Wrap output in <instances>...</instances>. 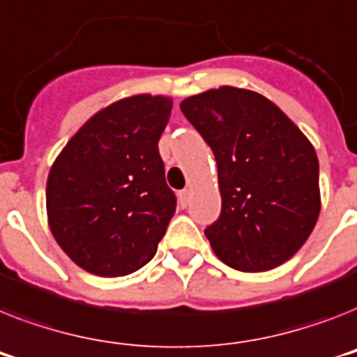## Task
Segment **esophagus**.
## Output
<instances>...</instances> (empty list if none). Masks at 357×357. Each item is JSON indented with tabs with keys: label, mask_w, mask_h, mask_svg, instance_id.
<instances>
[{
	"label": "esophagus",
	"mask_w": 357,
	"mask_h": 357,
	"mask_svg": "<svg viewBox=\"0 0 357 357\" xmlns=\"http://www.w3.org/2000/svg\"><path fill=\"white\" fill-rule=\"evenodd\" d=\"M188 202H190V188H185V190L179 192V205H181V207H187Z\"/></svg>",
	"instance_id": "obj_1"
}]
</instances>
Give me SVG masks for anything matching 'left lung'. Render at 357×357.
I'll return each mask as SVG.
<instances>
[{
  "label": "left lung",
  "instance_id": "1",
  "mask_svg": "<svg viewBox=\"0 0 357 357\" xmlns=\"http://www.w3.org/2000/svg\"><path fill=\"white\" fill-rule=\"evenodd\" d=\"M218 165L222 213L205 229L229 268L257 273L294 257L319 218V161L308 137L269 98L222 86L179 104Z\"/></svg>",
  "mask_w": 357,
  "mask_h": 357
}]
</instances>
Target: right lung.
I'll return each mask as SVG.
<instances>
[{"instance_id": "right-lung-1", "label": "right lung", "mask_w": 357, "mask_h": 357, "mask_svg": "<svg viewBox=\"0 0 357 357\" xmlns=\"http://www.w3.org/2000/svg\"><path fill=\"white\" fill-rule=\"evenodd\" d=\"M172 98L132 95L82 124L49 170L47 222L63 253L98 277H124L153 259L176 213L159 137Z\"/></svg>"}]
</instances>
